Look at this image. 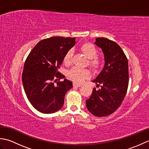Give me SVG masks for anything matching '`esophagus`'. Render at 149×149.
I'll use <instances>...</instances> for the list:
<instances>
[{
  "instance_id": "1",
  "label": "esophagus",
  "mask_w": 149,
  "mask_h": 149,
  "mask_svg": "<svg viewBox=\"0 0 149 149\" xmlns=\"http://www.w3.org/2000/svg\"><path fill=\"white\" fill-rule=\"evenodd\" d=\"M73 86H75V87H81L82 86V84H77V83H73Z\"/></svg>"
}]
</instances>
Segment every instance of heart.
Instances as JSON below:
<instances>
[{"instance_id":"obj_1","label":"heart","mask_w":149,"mask_h":149,"mask_svg":"<svg viewBox=\"0 0 149 149\" xmlns=\"http://www.w3.org/2000/svg\"><path fill=\"white\" fill-rule=\"evenodd\" d=\"M80 49L88 59H90L89 65L91 68L95 70H97L100 67L102 61L99 57L97 56V50L93 44L89 42L84 43L81 46ZM72 54V50H69L66 53L64 58H63V62L65 63V64L68 65L71 63ZM68 75L70 79L74 81L75 83H81L90 77V72L86 69L75 67L68 72Z\"/></svg>"}]
</instances>
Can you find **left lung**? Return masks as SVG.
Returning a JSON list of instances; mask_svg holds the SVG:
<instances>
[{"label": "left lung", "instance_id": "1", "mask_svg": "<svg viewBox=\"0 0 149 149\" xmlns=\"http://www.w3.org/2000/svg\"><path fill=\"white\" fill-rule=\"evenodd\" d=\"M95 44L102 49L105 64L99 75L93 81L95 88L86 100L88 111L96 116H106L121 105L129 84L127 58L118 44L106 38H97Z\"/></svg>", "mask_w": 149, "mask_h": 149}]
</instances>
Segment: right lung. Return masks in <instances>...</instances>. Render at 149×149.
Instances as JSON below:
<instances>
[{"instance_id": "add662e5", "label": "right lung", "mask_w": 149, "mask_h": 149, "mask_svg": "<svg viewBox=\"0 0 149 149\" xmlns=\"http://www.w3.org/2000/svg\"><path fill=\"white\" fill-rule=\"evenodd\" d=\"M75 43V38H49L38 43L28 55L22 83L28 100L38 111L53 113L63 107L65 94L73 85L66 79L57 81L65 78L58 69L66 53Z\"/></svg>"}]
</instances>
